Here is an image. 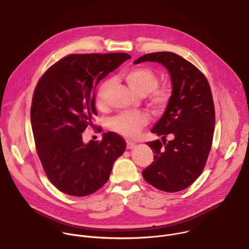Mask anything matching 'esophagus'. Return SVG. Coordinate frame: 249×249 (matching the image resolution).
<instances>
[{
  "label": "esophagus",
  "mask_w": 249,
  "mask_h": 249,
  "mask_svg": "<svg viewBox=\"0 0 249 249\" xmlns=\"http://www.w3.org/2000/svg\"><path fill=\"white\" fill-rule=\"evenodd\" d=\"M126 144H127V149L128 150L134 149L136 147V143H133V142H131V141H127Z\"/></svg>",
  "instance_id": "obj_1"
}]
</instances>
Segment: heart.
I'll use <instances>...</instances> for the list:
<instances>
[{
  "instance_id": "obj_1",
  "label": "heart",
  "mask_w": 249,
  "mask_h": 249,
  "mask_svg": "<svg viewBox=\"0 0 249 249\" xmlns=\"http://www.w3.org/2000/svg\"><path fill=\"white\" fill-rule=\"evenodd\" d=\"M129 87L139 95H147L154 108L160 110L168 103L171 89L167 86L158 87L159 79L154 71L148 68H135L124 74ZM112 80H105L97 89L95 101L98 107H103L107 101ZM149 123V116L145 112H124L110 121V128L125 137H135L141 128Z\"/></svg>"
}]
</instances>
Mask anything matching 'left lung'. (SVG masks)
I'll use <instances>...</instances> for the list:
<instances>
[{"mask_svg": "<svg viewBox=\"0 0 249 249\" xmlns=\"http://www.w3.org/2000/svg\"><path fill=\"white\" fill-rule=\"evenodd\" d=\"M157 62L169 73L171 96L151 132L160 136L146 143L154 161L143 170L145 180L165 192L190 186L206 164L215 130V108L209 83L200 71L172 52H156L138 58L134 64ZM166 134L170 141L165 142Z\"/></svg>", "mask_w": 249, "mask_h": 249, "instance_id": "8db88e82", "label": "left lung"}]
</instances>
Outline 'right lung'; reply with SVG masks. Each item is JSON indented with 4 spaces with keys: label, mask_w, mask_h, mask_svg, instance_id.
<instances>
[{
    "label": "right lung",
    "mask_w": 249,
    "mask_h": 249,
    "mask_svg": "<svg viewBox=\"0 0 249 249\" xmlns=\"http://www.w3.org/2000/svg\"><path fill=\"white\" fill-rule=\"evenodd\" d=\"M130 58L126 53L69 55L35 88L30 118L37 155L51 183L65 194L83 197L98 190L126 149L113 132L88 144L82 133L93 128L96 86Z\"/></svg>",
    "instance_id": "right-lung-1"
}]
</instances>
